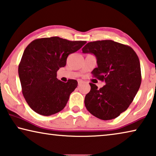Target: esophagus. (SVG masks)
Segmentation results:
<instances>
[{
  "instance_id": "obj_1",
  "label": "esophagus",
  "mask_w": 156,
  "mask_h": 156,
  "mask_svg": "<svg viewBox=\"0 0 156 156\" xmlns=\"http://www.w3.org/2000/svg\"><path fill=\"white\" fill-rule=\"evenodd\" d=\"M83 80H78V83L79 85H80L81 84H83Z\"/></svg>"
}]
</instances>
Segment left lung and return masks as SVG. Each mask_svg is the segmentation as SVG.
I'll return each instance as SVG.
<instances>
[{
	"label": "left lung",
	"mask_w": 156,
	"mask_h": 156,
	"mask_svg": "<svg viewBox=\"0 0 156 156\" xmlns=\"http://www.w3.org/2000/svg\"><path fill=\"white\" fill-rule=\"evenodd\" d=\"M82 51L96 57L98 67L91 74L105 83L100 89L90 83L91 90L85 98L86 108L102 120L119 117L128 109L140 89L142 75L139 58L130 46L112 40L91 41Z\"/></svg>",
	"instance_id": "1"
}]
</instances>
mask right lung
Instances as JSON below:
<instances>
[{
  "label": "right lung",
  "instance_id": "1",
  "mask_svg": "<svg viewBox=\"0 0 156 156\" xmlns=\"http://www.w3.org/2000/svg\"><path fill=\"white\" fill-rule=\"evenodd\" d=\"M86 41H69L59 37L34 39L23 52L19 65L22 93L34 112L50 116L64 109L77 80L57 79V71L65 66L69 55L78 51Z\"/></svg>",
  "mask_w": 156,
  "mask_h": 156
}]
</instances>
